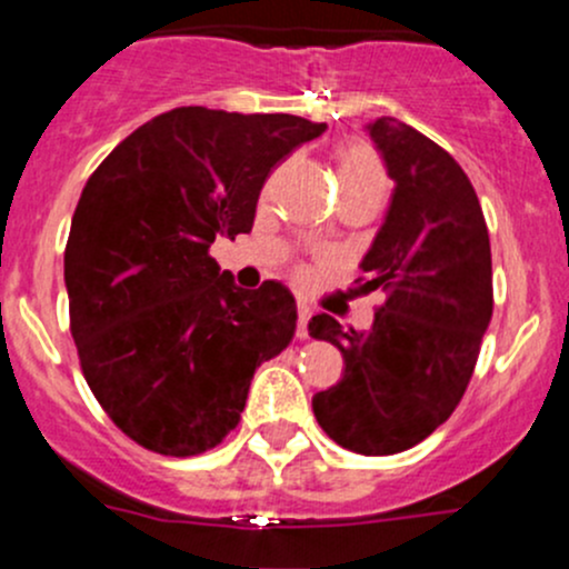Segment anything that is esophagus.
I'll return each mask as SVG.
<instances>
[{
	"label": "esophagus",
	"instance_id": "34e87169",
	"mask_svg": "<svg viewBox=\"0 0 569 569\" xmlns=\"http://www.w3.org/2000/svg\"><path fill=\"white\" fill-rule=\"evenodd\" d=\"M308 321H311V308H297V338H308Z\"/></svg>",
	"mask_w": 569,
	"mask_h": 569
}]
</instances>
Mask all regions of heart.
Here are the masks:
<instances>
[{
  "mask_svg": "<svg viewBox=\"0 0 569 569\" xmlns=\"http://www.w3.org/2000/svg\"><path fill=\"white\" fill-rule=\"evenodd\" d=\"M338 181H341V187H355V183H380V187H386V173H382L380 159L371 148L352 146L341 153Z\"/></svg>",
  "mask_w": 569,
  "mask_h": 569,
  "instance_id": "heart-1",
  "label": "heart"
}]
</instances>
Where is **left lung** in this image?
Returning a JSON list of instances; mask_svg holds the SVG:
<instances>
[{
	"label": "left lung",
	"instance_id": "8db88e82",
	"mask_svg": "<svg viewBox=\"0 0 569 569\" xmlns=\"http://www.w3.org/2000/svg\"><path fill=\"white\" fill-rule=\"evenodd\" d=\"M391 206L360 261L363 291H386L371 330L319 313L308 332L343 355V377L313 396L319 427L349 451L399 455L460 405L492 317L487 222L465 170L438 142L396 118L366 126Z\"/></svg>",
	"mask_w": 569,
	"mask_h": 569
}]
</instances>
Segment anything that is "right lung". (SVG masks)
<instances>
[{
  "mask_svg": "<svg viewBox=\"0 0 569 569\" xmlns=\"http://www.w3.org/2000/svg\"><path fill=\"white\" fill-rule=\"evenodd\" d=\"M327 123L178 107L131 131L88 178L66 244L79 363L114 427L192 457L222 443L263 360L289 347L283 283L239 289L209 256L250 233L263 181Z\"/></svg>",
  "mask_w": 569,
  "mask_h": 569,
  "instance_id": "obj_1",
  "label": "right lung"
}]
</instances>
